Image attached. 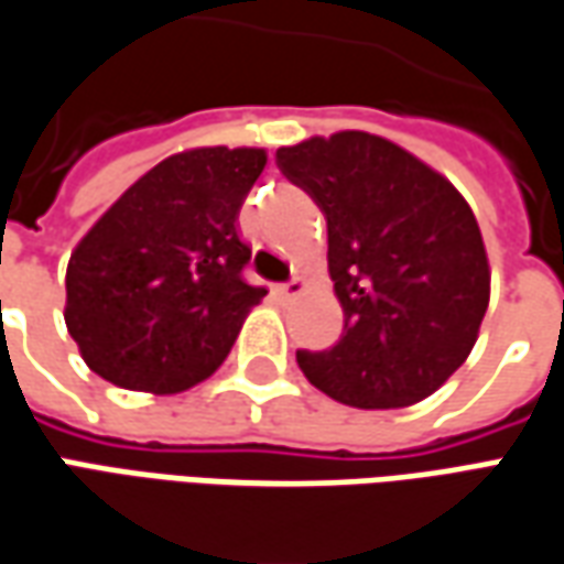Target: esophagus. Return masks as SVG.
Here are the masks:
<instances>
[{"label": "esophagus", "mask_w": 564, "mask_h": 564, "mask_svg": "<svg viewBox=\"0 0 564 564\" xmlns=\"http://www.w3.org/2000/svg\"><path fill=\"white\" fill-rule=\"evenodd\" d=\"M304 289H306L304 279H291V282H282V285H275V294H279V297H285V301H291V297L304 294Z\"/></svg>", "instance_id": "obj_1"}]
</instances>
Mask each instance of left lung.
<instances>
[{"label": "left lung", "instance_id": "obj_1", "mask_svg": "<svg viewBox=\"0 0 564 564\" xmlns=\"http://www.w3.org/2000/svg\"><path fill=\"white\" fill-rule=\"evenodd\" d=\"M275 165L328 224V273L344 334L297 349L313 387L352 408H405L436 393L479 337L488 258L467 199L402 147L337 131L275 150Z\"/></svg>", "mask_w": 564, "mask_h": 564}]
</instances>
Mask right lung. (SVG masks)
Segmentation results:
<instances>
[{
	"label": "right lung",
	"instance_id": "1",
	"mask_svg": "<svg viewBox=\"0 0 564 564\" xmlns=\"http://www.w3.org/2000/svg\"><path fill=\"white\" fill-rule=\"evenodd\" d=\"M263 150L169 156L112 202L76 245L64 319L88 368L126 390L181 393L227 359L248 310L251 248L236 217Z\"/></svg>",
	"mask_w": 564,
	"mask_h": 564
}]
</instances>
